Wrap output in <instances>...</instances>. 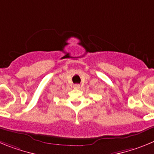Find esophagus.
Instances as JSON below:
<instances>
[{"label": "esophagus", "instance_id": "obj_1", "mask_svg": "<svg viewBox=\"0 0 154 154\" xmlns=\"http://www.w3.org/2000/svg\"><path fill=\"white\" fill-rule=\"evenodd\" d=\"M73 87H74V89H79L80 85H79V84H75V85H73Z\"/></svg>", "mask_w": 154, "mask_h": 154}]
</instances>
